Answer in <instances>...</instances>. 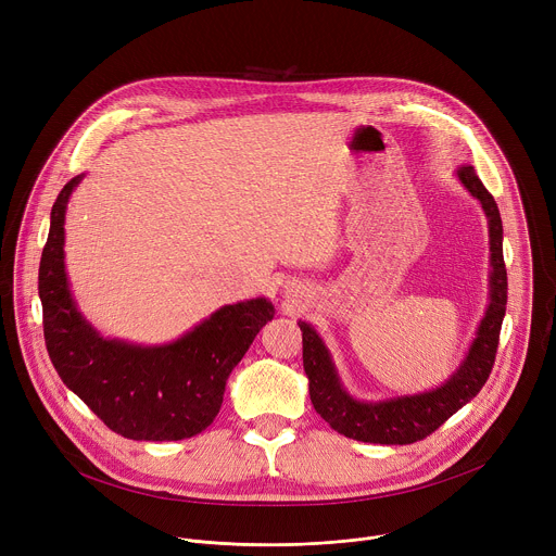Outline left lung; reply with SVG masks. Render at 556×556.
Listing matches in <instances>:
<instances>
[{
    "label": "left lung",
    "instance_id": "obj_1",
    "mask_svg": "<svg viewBox=\"0 0 556 556\" xmlns=\"http://www.w3.org/2000/svg\"><path fill=\"white\" fill-rule=\"evenodd\" d=\"M457 178L472 198L480 200L489 219L491 301L464 361L448 376V380L435 389L414 395H395V399L384 401H358L343 387L324 339L316 334L309 324L299 321L303 337V369L309 382V401L316 414L345 438L371 444H414L433 433L457 409L470 403L489 380L508 299L502 249L504 228L500 208L475 169L464 165L457 169Z\"/></svg>",
    "mask_w": 556,
    "mask_h": 556
}]
</instances>
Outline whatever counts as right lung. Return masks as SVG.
<instances>
[{
  "label": "right lung",
  "mask_w": 556,
  "mask_h": 556,
  "mask_svg": "<svg viewBox=\"0 0 556 556\" xmlns=\"http://www.w3.org/2000/svg\"><path fill=\"white\" fill-rule=\"evenodd\" d=\"M81 180L84 174L72 178L52 204L39 266L50 361L63 384L123 438L147 442L193 438L219 414L230 371L273 319L275 305L266 296L222 305L165 345L103 337L76 307L63 262L65 211Z\"/></svg>",
  "instance_id": "right-lung-1"
}]
</instances>
